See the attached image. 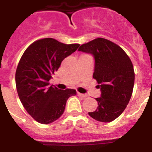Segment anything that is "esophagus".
Returning <instances> with one entry per match:
<instances>
[{
	"label": "esophagus",
	"mask_w": 152,
	"mask_h": 152,
	"mask_svg": "<svg viewBox=\"0 0 152 152\" xmlns=\"http://www.w3.org/2000/svg\"><path fill=\"white\" fill-rule=\"evenodd\" d=\"M77 95H78L79 96H80V97H83V98H86L87 96H88V95L84 94H80V93L79 92H77Z\"/></svg>",
	"instance_id": "obj_1"
}]
</instances>
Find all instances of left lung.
<instances>
[{
  "label": "left lung",
  "instance_id": "left-lung-1",
  "mask_svg": "<svg viewBox=\"0 0 152 152\" xmlns=\"http://www.w3.org/2000/svg\"><path fill=\"white\" fill-rule=\"evenodd\" d=\"M78 51L94 58L93 77L100 88L98 107L90 116L97 121L109 123L123 113L130 100L135 72L129 57L121 47L103 38H97L80 46Z\"/></svg>",
  "mask_w": 152,
  "mask_h": 152
}]
</instances>
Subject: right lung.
Here are the masks:
<instances>
[{
  "mask_svg": "<svg viewBox=\"0 0 152 152\" xmlns=\"http://www.w3.org/2000/svg\"><path fill=\"white\" fill-rule=\"evenodd\" d=\"M79 44H64L52 38L37 40L24 52L16 71V87L23 106L36 121L49 124L63 114L74 89L49 87L52 75L61 61L77 50Z\"/></svg>",
  "mask_w": 152,
  "mask_h": 152,
  "instance_id": "1",
  "label": "right lung"
}]
</instances>
